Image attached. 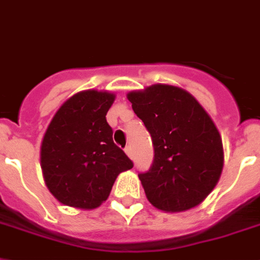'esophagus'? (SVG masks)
Returning a JSON list of instances; mask_svg holds the SVG:
<instances>
[{
    "mask_svg": "<svg viewBox=\"0 0 260 260\" xmlns=\"http://www.w3.org/2000/svg\"><path fill=\"white\" fill-rule=\"evenodd\" d=\"M125 151H126V154H127V155L130 156V158H132V159H133V149H132V146H127V147H126V149H125Z\"/></svg>",
    "mask_w": 260,
    "mask_h": 260,
    "instance_id": "esophagus-1",
    "label": "esophagus"
}]
</instances>
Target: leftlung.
<instances>
[{
    "label": "left lung",
    "mask_w": 260,
    "mask_h": 260,
    "mask_svg": "<svg viewBox=\"0 0 260 260\" xmlns=\"http://www.w3.org/2000/svg\"><path fill=\"white\" fill-rule=\"evenodd\" d=\"M154 146L153 165L138 177L149 202L179 212L202 202L218 183L223 146L210 115L186 90L154 85L127 94Z\"/></svg>",
    "instance_id": "left-lung-1"
}]
</instances>
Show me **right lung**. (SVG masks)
I'll list each match as a JSON object with an SVG mask.
<instances>
[{"label":"right lung","mask_w":260,"mask_h":260,"mask_svg":"<svg viewBox=\"0 0 260 260\" xmlns=\"http://www.w3.org/2000/svg\"><path fill=\"white\" fill-rule=\"evenodd\" d=\"M114 100L107 91L77 93L59 107L45 133L41 169L49 191L63 205L95 209L119 173L134 166L114 143L106 121Z\"/></svg>","instance_id":"add662e5"}]
</instances>
